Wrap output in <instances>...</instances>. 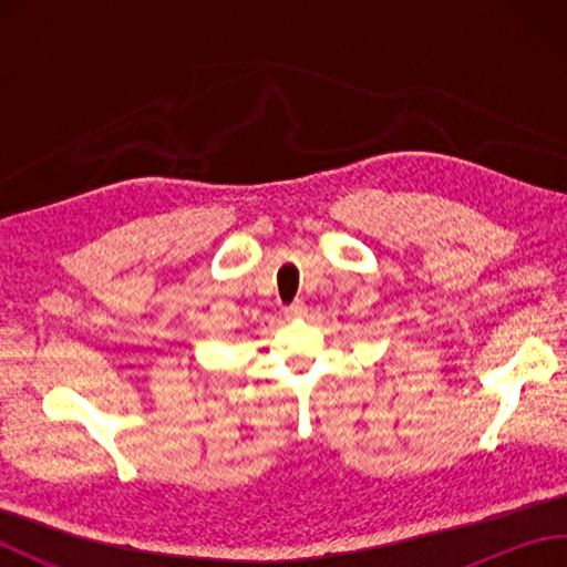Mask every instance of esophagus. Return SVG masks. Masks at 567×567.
Here are the masks:
<instances>
[{
    "label": "esophagus",
    "mask_w": 567,
    "mask_h": 567,
    "mask_svg": "<svg viewBox=\"0 0 567 567\" xmlns=\"http://www.w3.org/2000/svg\"><path fill=\"white\" fill-rule=\"evenodd\" d=\"M302 317H307V307H305V302H295V305H290V307L285 309V319L295 321V319H302Z\"/></svg>",
    "instance_id": "obj_1"
}]
</instances>
